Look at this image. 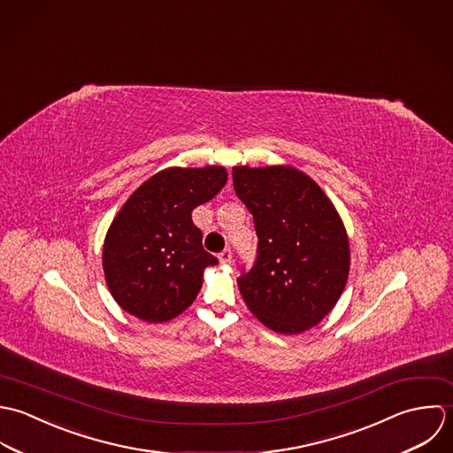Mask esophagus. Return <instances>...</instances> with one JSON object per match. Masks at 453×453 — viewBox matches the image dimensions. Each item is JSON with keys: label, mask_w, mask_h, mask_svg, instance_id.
Wrapping results in <instances>:
<instances>
[{"label": "esophagus", "mask_w": 453, "mask_h": 453, "mask_svg": "<svg viewBox=\"0 0 453 453\" xmlns=\"http://www.w3.org/2000/svg\"><path fill=\"white\" fill-rule=\"evenodd\" d=\"M219 259H220L222 265H231V263H233V252H231V249H226L224 252H220V254H219Z\"/></svg>", "instance_id": "esophagus-1"}]
</instances>
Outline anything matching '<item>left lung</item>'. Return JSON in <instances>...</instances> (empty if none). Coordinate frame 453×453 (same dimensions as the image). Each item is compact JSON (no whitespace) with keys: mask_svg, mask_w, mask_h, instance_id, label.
Returning <instances> with one entry per match:
<instances>
[{"mask_svg":"<svg viewBox=\"0 0 453 453\" xmlns=\"http://www.w3.org/2000/svg\"><path fill=\"white\" fill-rule=\"evenodd\" d=\"M233 185L259 238L256 265L238 278L243 301L276 333L317 326L350 272L349 236L334 204L292 166H234Z\"/></svg>","mask_w":453,"mask_h":453,"instance_id":"8db88e82","label":"left lung"}]
</instances>
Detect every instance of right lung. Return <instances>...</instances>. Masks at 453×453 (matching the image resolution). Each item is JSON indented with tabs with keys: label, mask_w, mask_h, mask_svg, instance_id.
Segmentation results:
<instances>
[{
	"label": "right lung",
	"mask_w": 453,
	"mask_h": 453,
	"mask_svg": "<svg viewBox=\"0 0 453 453\" xmlns=\"http://www.w3.org/2000/svg\"><path fill=\"white\" fill-rule=\"evenodd\" d=\"M227 181L222 166L168 168L143 181L113 219L103 245V272L117 304L150 322L187 310L203 273L219 261L203 249L192 210Z\"/></svg>",
	"instance_id": "1"
}]
</instances>
